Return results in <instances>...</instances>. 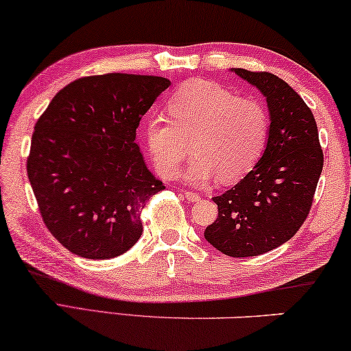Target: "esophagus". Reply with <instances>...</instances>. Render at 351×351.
<instances>
[{
  "label": "esophagus",
  "mask_w": 351,
  "mask_h": 351,
  "mask_svg": "<svg viewBox=\"0 0 351 351\" xmlns=\"http://www.w3.org/2000/svg\"><path fill=\"white\" fill-rule=\"evenodd\" d=\"M184 195H186V198H187V200H189V202H198V200H200V193L186 191Z\"/></svg>",
  "instance_id": "1"
}]
</instances>
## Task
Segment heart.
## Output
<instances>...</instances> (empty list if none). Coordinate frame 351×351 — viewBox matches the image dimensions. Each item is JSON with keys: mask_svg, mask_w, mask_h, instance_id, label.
<instances>
[{"mask_svg": "<svg viewBox=\"0 0 351 351\" xmlns=\"http://www.w3.org/2000/svg\"><path fill=\"white\" fill-rule=\"evenodd\" d=\"M169 114L146 121V146L156 169L167 178L191 151L197 154L182 171L193 184L219 176L223 182L241 180L257 165L269 137L268 110L258 99L238 94L214 82L191 80L169 101Z\"/></svg>", "mask_w": 351, "mask_h": 351, "instance_id": "1", "label": "heart"}]
</instances>
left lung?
<instances>
[{"label":"left lung","mask_w":351,"mask_h":351,"mask_svg":"<svg viewBox=\"0 0 351 351\" xmlns=\"http://www.w3.org/2000/svg\"><path fill=\"white\" fill-rule=\"evenodd\" d=\"M265 97L269 137L257 165L214 197L219 216L205 239L228 257H255L289 241L311 211L323 169L315 118L300 94L269 72L232 69Z\"/></svg>","instance_id":"8db88e82"}]
</instances>
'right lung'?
Here are the masks:
<instances>
[{
	"instance_id": "add662e5",
	"label": "right lung",
	"mask_w": 351,
	"mask_h": 351,
	"mask_svg": "<svg viewBox=\"0 0 351 351\" xmlns=\"http://www.w3.org/2000/svg\"><path fill=\"white\" fill-rule=\"evenodd\" d=\"M170 80L106 74L62 88L34 125L26 170L50 233L83 258L118 257L143 233L146 200L165 189L135 130Z\"/></svg>"
}]
</instances>
